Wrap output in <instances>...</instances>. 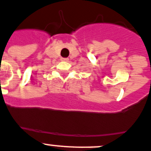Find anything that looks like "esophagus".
I'll use <instances>...</instances> for the list:
<instances>
[{"label": "esophagus", "instance_id": "1", "mask_svg": "<svg viewBox=\"0 0 151 151\" xmlns=\"http://www.w3.org/2000/svg\"><path fill=\"white\" fill-rule=\"evenodd\" d=\"M62 61H64V62H68V58H62Z\"/></svg>", "mask_w": 151, "mask_h": 151}]
</instances>
